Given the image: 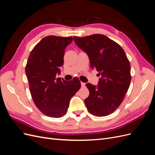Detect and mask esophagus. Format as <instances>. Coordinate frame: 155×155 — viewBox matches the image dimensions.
I'll list each match as a JSON object with an SVG mask.
<instances>
[{
    "label": "esophagus",
    "mask_w": 155,
    "mask_h": 155,
    "mask_svg": "<svg viewBox=\"0 0 155 155\" xmlns=\"http://www.w3.org/2000/svg\"><path fill=\"white\" fill-rule=\"evenodd\" d=\"M81 87H85V83L81 82Z\"/></svg>",
    "instance_id": "obj_1"
}]
</instances>
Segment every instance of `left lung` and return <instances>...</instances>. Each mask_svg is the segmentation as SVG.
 Returning a JSON list of instances; mask_svg holds the SVG:
<instances>
[{
  "label": "left lung",
  "mask_w": 155,
  "mask_h": 155,
  "mask_svg": "<svg viewBox=\"0 0 155 155\" xmlns=\"http://www.w3.org/2000/svg\"><path fill=\"white\" fill-rule=\"evenodd\" d=\"M75 43L87 54L91 67L99 72L98 85L87 83L89 96L85 100L88 111L105 116L114 112L123 101L131 80L130 64L123 48L102 34L74 37Z\"/></svg>",
  "instance_id": "8db88e82"
}]
</instances>
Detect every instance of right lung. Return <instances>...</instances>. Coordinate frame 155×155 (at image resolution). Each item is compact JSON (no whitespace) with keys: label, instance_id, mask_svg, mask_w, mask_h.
Here are the masks:
<instances>
[{"label":"right lung","instance_id":"add662e5","mask_svg":"<svg viewBox=\"0 0 155 155\" xmlns=\"http://www.w3.org/2000/svg\"><path fill=\"white\" fill-rule=\"evenodd\" d=\"M72 37H45L33 48L28 59L25 72L31 97L38 109L51 118L66 114L69 102L81 88L78 78L66 81L60 78L64 50L72 43Z\"/></svg>","mask_w":155,"mask_h":155}]
</instances>
